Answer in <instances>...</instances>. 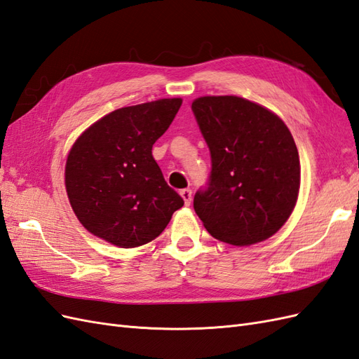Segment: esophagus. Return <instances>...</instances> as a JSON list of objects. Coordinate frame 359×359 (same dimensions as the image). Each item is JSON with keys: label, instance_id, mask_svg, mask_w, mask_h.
<instances>
[{"label": "esophagus", "instance_id": "34e87169", "mask_svg": "<svg viewBox=\"0 0 359 359\" xmlns=\"http://www.w3.org/2000/svg\"><path fill=\"white\" fill-rule=\"evenodd\" d=\"M180 195L184 199V203H186V205H190V203H191V190L184 189V190L180 191Z\"/></svg>", "mask_w": 359, "mask_h": 359}]
</instances>
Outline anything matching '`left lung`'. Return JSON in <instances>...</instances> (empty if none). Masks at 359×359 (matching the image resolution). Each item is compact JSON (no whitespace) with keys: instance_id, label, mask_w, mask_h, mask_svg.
Listing matches in <instances>:
<instances>
[{"instance_id":"1","label":"left lung","mask_w":359,"mask_h":359,"mask_svg":"<svg viewBox=\"0 0 359 359\" xmlns=\"http://www.w3.org/2000/svg\"><path fill=\"white\" fill-rule=\"evenodd\" d=\"M191 110L211 156L207 187L193 199L203 226L236 246L272 237L300 186L292 133L275 113L238 96H202Z\"/></svg>"}]
</instances>
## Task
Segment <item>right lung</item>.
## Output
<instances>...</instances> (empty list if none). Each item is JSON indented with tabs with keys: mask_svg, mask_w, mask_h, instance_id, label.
Returning a JSON list of instances; mask_svg holds the SVG:
<instances>
[{
	"mask_svg": "<svg viewBox=\"0 0 359 359\" xmlns=\"http://www.w3.org/2000/svg\"><path fill=\"white\" fill-rule=\"evenodd\" d=\"M181 98L118 109L87 128L66 160L65 184L81 225L111 245L137 248L158 237L182 198L152 157Z\"/></svg>",
	"mask_w": 359,
	"mask_h": 359,
	"instance_id": "right-lung-1",
	"label": "right lung"
}]
</instances>
